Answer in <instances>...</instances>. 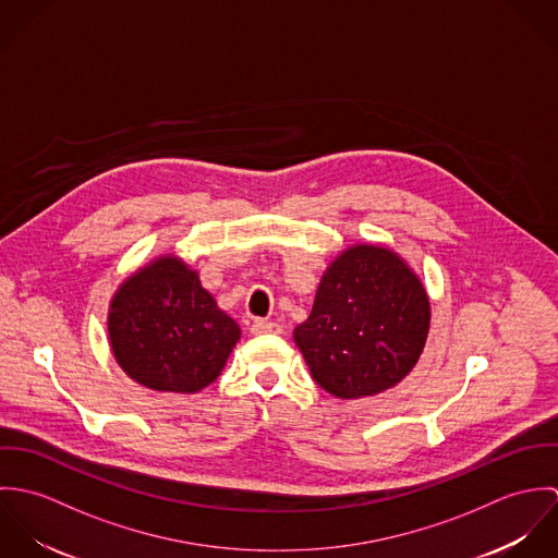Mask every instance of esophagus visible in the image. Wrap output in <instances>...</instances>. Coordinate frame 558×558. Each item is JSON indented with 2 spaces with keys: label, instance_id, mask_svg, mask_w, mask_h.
Here are the masks:
<instances>
[{
  "label": "esophagus",
  "instance_id": "1",
  "mask_svg": "<svg viewBox=\"0 0 558 558\" xmlns=\"http://www.w3.org/2000/svg\"><path fill=\"white\" fill-rule=\"evenodd\" d=\"M251 332L253 335H266V332H281V326L277 324V322H268V319H253V324H251Z\"/></svg>",
  "mask_w": 558,
  "mask_h": 558
}]
</instances>
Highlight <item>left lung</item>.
Masks as SVG:
<instances>
[{
  "label": "left lung",
  "mask_w": 558,
  "mask_h": 558,
  "mask_svg": "<svg viewBox=\"0 0 558 558\" xmlns=\"http://www.w3.org/2000/svg\"><path fill=\"white\" fill-rule=\"evenodd\" d=\"M429 330L421 279L387 246L345 248L322 275L310 318L294 328L319 387L341 399L367 398L401 383Z\"/></svg>",
  "instance_id": "8db88e82"
}]
</instances>
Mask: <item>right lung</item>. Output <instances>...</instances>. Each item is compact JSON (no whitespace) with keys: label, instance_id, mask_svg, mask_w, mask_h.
<instances>
[{"label":"right lung","instance_id":"right-lung-1","mask_svg":"<svg viewBox=\"0 0 558 558\" xmlns=\"http://www.w3.org/2000/svg\"><path fill=\"white\" fill-rule=\"evenodd\" d=\"M107 326L126 376L169 393H197L215 383L240 339L239 324L173 255L150 262L120 286Z\"/></svg>","mask_w":558,"mask_h":558}]
</instances>
